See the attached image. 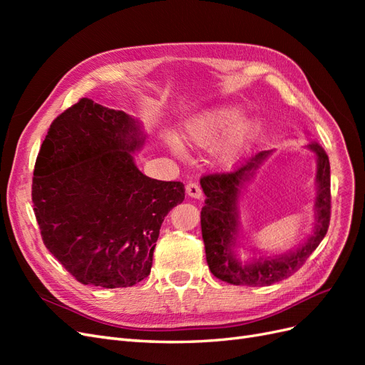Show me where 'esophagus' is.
<instances>
[{
  "mask_svg": "<svg viewBox=\"0 0 365 365\" xmlns=\"http://www.w3.org/2000/svg\"><path fill=\"white\" fill-rule=\"evenodd\" d=\"M185 193L189 195L190 197H195V200H200V197H202V190L201 187L197 185L196 182H189L185 185Z\"/></svg>",
  "mask_w": 365,
  "mask_h": 365,
  "instance_id": "1",
  "label": "esophagus"
}]
</instances>
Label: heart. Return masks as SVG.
I'll return each instance as SVG.
<instances>
[{
  "mask_svg": "<svg viewBox=\"0 0 365 365\" xmlns=\"http://www.w3.org/2000/svg\"><path fill=\"white\" fill-rule=\"evenodd\" d=\"M239 105H219L192 115L182 126V138L192 148H212V161L219 169L230 170L244 160L256 146L262 134V123L252 115H242ZM175 155H184L185 148L180 137H165Z\"/></svg>",
  "mask_w": 365,
  "mask_h": 365,
  "instance_id": "1",
  "label": "heart"
}]
</instances>
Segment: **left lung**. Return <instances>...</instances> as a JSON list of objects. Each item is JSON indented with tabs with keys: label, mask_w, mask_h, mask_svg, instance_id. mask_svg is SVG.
<instances>
[{
	"label": "left lung",
	"mask_w": 365,
	"mask_h": 365,
	"mask_svg": "<svg viewBox=\"0 0 365 365\" xmlns=\"http://www.w3.org/2000/svg\"><path fill=\"white\" fill-rule=\"evenodd\" d=\"M315 153L317 197L314 202L315 224L312 233L295 250L279 256L242 260L236 254L239 247V197L254 173L272 150H262L242 168L230 173H215L201 178L207 200L201 210V228L208 268L215 277L236 286H269L288 279L300 269L327 233L330 220V164L324 149L317 141L306 146Z\"/></svg>",
	"instance_id": "8db88e82"
}]
</instances>
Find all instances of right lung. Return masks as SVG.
Segmentation results:
<instances>
[{
	"label": "right lung",
	"instance_id": "right-lung-1",
	"mask_svg": "<svg viewBox=\"0 0 365 365\" xmlns=\"http://www.w3.org/2000/svg\"><path fill=\"white\" fill-rule=\"evenodd\" d=\"M145 140L138 118L85 97L42 141L33 210L43 245L77 282L128 288L150 272L163 220L185 189L138 170Z\"/></svg>",
	"mask_w": 365,
	"mask_h": 365
}]
</instances>
